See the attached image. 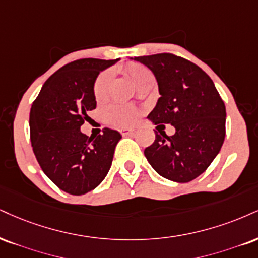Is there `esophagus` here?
Wrapping results in <instances>:
<instances>
[{"label": "esophagus", "instance_id": "34e87169", "mask_svg": "<svg viewBox=\"0 0 258 258\" xmlns=\"http://www.w3.org/2000/svg\"><path fill=\"white\" fill-rule=\"evenodd\" d=\"M133 132H135V128H131V127H125V128H121L120 130V133L122 136H130V135H133Z\"/></svg>", "mask_w": 258, "mask_h": 258}]
</instances>
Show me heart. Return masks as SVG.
Returning <instances> with one entry per match:
<instances>
[{"mask_svg": "<svg viewBox=\"0 0 258 258\" xmlns=\"http://www.w3.org/2000/svg\"><path fill=\"white\" fill-rule=\"evenodd\" d=\"M123 71L137 86L149 78H153V74L150 71L139 63L126 64ZM111 78H113V74L110 71H105L97 77L94 85V95L97 101H102L108 96ZM109 117L113 122L117 123V125H130L136 120V111L132 108L126 107V105H114L109 109Z\"/></svg>", "mask_w": 258, "mask_h": 258, "instance_id": "b5f03b06", "label": "heart"}]
</instances>
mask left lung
I'll return each mask as SVG.
<instances>
[{"mask_svg":"<svg viewBox=\"0 0 258 258\" xmlns=\"http://www.w3.org/2000/svg\"><path fill=\"white\" fill-rule=\"evenodd\" d=\"M132 60L147 66L159 85L161 97L148 119L154 125L175 127L173 136L155 131V142L144 150L148 162L172 181L196 179L218 156L225 141L226 108L213 80L197 64L173 54Z\"/></svg>","mask_w":258,"mask_h":258,"instance_id":"obj_1","label":"left lung"}]
</instances>
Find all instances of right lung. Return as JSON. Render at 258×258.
Masks as SVG:
<instances>
[{"instance_id":"add662e5","label":"right lung","mask_w":258,"mask_h":258,"mask_svg":"<svg viewBox=\"0 0 258 258\" xmlns=\"http://www.w3.org/2000/svg\"><path fill=\"white\" fill-rule=\"evenodd\" d=\"M117 60L82 58L55 72L43 85L30 111L33 153L40 168L67 194H88L103 181L121 139L115 130L88 137L80 131L96 108L94 85L99 72Z\"/></svg>"}]
</instances>
